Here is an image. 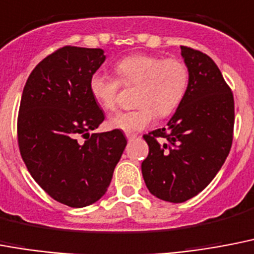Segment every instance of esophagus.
Returning a JSON list of instances; mask_svg holds the SVG:
<instances>
[{
  "label": "esophagus",
  "mask_w": 254,
  "mask_h": 254,
  "mask_svg": "<svg viewBox=\"0 0 254 254\" xmlns=\"http://www.w3.org/2000/svg\"><path fill=\"white\" fill-rule=\"evenodd\" d=\"M136 136H137L136 133H126V137H127L128 140H133Z\"/></svg>",
  "instance_id": "esophagus-1"
}]
</instances>
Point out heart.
<instances>
[{
	"mask_svg": "<svg viewBox=\"0 0 254 254\" xmlns=\"http://www.w3.org/2000/svg\"><path fill=\"white\" fill-rule=\"evenodd\" d=\"M118 78L103 72L93 73L89 90L105 111L117 106V95L121 82L126 86L137 85V109L121 111L109 119L113 129L136 132L153 123L156 114L166 117L176 110L184 99L189 86L188 65L180 59H164L145 54H135L121 59L115 64Z\"/></svg>",
	"mask_w": 254,
	"mask_h": 254,
	"instance_id": "b5f03b06",
	"label": "heart"
}]
</instances>
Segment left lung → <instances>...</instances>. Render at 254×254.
Masks as SVG:
<instances>
[{
  "mask_svg": "<svg viewBox=\"0 0 254 254\" xmlns=\"http://www.w3.org/2000/svg\"><path fill=\"white\" fill-rule=\"evenodd\" d=\"M189 86L166 128L144 135L149 147L141 162L148 190L159 199L182 203L199 194L226 161L232 145L235 103L214 60L181 46Z\"/></svg>",
  "mask_w": 254,
  "mask_h": 254,
  "instance_id": "obj_1",
  "label": "left lung"
}]
</instances>
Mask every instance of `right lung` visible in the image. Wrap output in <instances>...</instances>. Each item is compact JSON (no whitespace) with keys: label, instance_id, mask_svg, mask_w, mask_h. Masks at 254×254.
I'll list each match as a JSON object with an SVG mask.
<instances>
[{"label":"right lung","instance_id":"add662e5","mask_svg":"<svg viewBox=\"0 0 254 254\" xmlns=\"http://www.w3.org/2000/svg\"><path fill=\"white\" fill-rule=\"evenodd\" d=\"M105 60L101 48L63 47L34 68L22 93V159L40 188L69 207H86L105 195L127 145L119 129L90 135L105 115L89 80Z\"/></svg>","mask_w":254,"mask_h":254}]
</instances>
